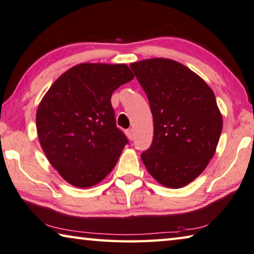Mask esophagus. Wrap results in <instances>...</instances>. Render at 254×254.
<instances>
[{
    "mask_svg": "<svg viewBox=\"0 0 254 254\" xmlns=\"http://www.w3.org/2000/svg\"><path fill=\"white\" fill-rule=\"evenodd\" d=\"M126 134H127V136L128 137V140H130V141H132L133 139H134V134H133L132 128H127V130L126 131Z\"/></svg>",
    "mask_w": 254,
    "mask_h": 254,
    "instance_id": "obj_1",
    "label": "esophagus"
}]
</instances>
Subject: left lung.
<instances>
[{
	"mask_svg": "<svg viewBox=\"0 0 254 254\" xmlns=\"http://www.w3.org/2000/svg\"><path fill=\"white\" fill-rule=\"evenodd\" d=\"M149 99L154 136L141 159L160 184L186 187L213 158L222 131L215 95L203 79L170 59L131 64Z\"/></svg>",
	"mask_w": 254,
	"mask_h": 254,
	"instance_id": "obj_1",
	"label": "left lung"
}]
</instances>
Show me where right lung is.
<instances>
[{
    "label": "right lung",
    "mask_w": 254,
    "mask_h": 254,
    "mask_svg": "<svg viewBox=\"0 0 254 254\" xmlns=\"http://www.w3.org/2000/svg\"><path fill=\"white\" fill-rule=\"evenodd\" d=\"M133 77L127 64L81 63L64 72L40 102V144L72 186L93 187L117 164L127 139L117 127L111 96Z\"/></svg>",
    "instance_id": "right-lung-1"
}]
</instances>
